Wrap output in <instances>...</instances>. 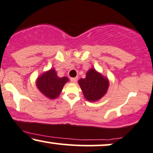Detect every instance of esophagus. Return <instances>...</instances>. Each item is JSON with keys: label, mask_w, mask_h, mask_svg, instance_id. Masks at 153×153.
<instances>
[{"label": "esophagus", "mask_w": 153, "mask_h": 153, "mask_svg": "<svg viewBox=\"0 0 153 153\" xmlns=\"http://www.w3.org/2000/svg\"><path fill=\"white\" fill-rule=\"evenodd\" d=\"M77 80H78V78H71V81L72 82H76Z\"/></svg>", "instance_id": "34e87169"}]
</instances>
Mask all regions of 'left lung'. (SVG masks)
<instances>
[{"label": "left lung", "instance_id": "1", "mask_svg": "<svg viewBox=\"0 0 153 153\" xmlns=\"http://www.w3.org/2000/svg\"><path fill=\"white\" fill-rule=\"evenodd\" d=\"M84 96L88 101H96L106 94L108 87V81L94 69H91L86 73L85 78L78 81Z\"/></svg>", "mask_w": 153, "mask_h": 153}]
</instances>
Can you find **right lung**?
<instances>
[{
    "label": "right lung",
    "mask_w": 153,
    "mask_h": 153,
    "mask_svg": "<svg viewBox=\"0 0 153 153\" xmlns=\"http://www.w3.org/2000/svg\"><path fill=\"white\" fill-rule=\"evenodd\" d=\"M68 81L67 77L59 78L54 69L45 73L36 80L39 90L50 99H54L61 93L65 84Z\"/></svg>",
    "instance_id": "right-lung-1"
}]
</instances>
